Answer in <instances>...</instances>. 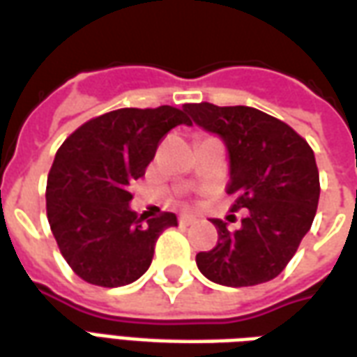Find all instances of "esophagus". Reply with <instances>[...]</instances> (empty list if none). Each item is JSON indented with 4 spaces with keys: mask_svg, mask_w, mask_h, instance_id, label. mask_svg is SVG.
Instances as JSON below:
<instances>
[{
    "mask_svg": "<svg viewBox=\"0 0 357 357\" xmlns=\"http://www.w3.org/2000/svg\"><path fill=\"white\" fill-rule=\"evenodd\" d=\"M196 221H198V219H196V217H194V215H190V213L178 215V223L184 225V227H188V225H194Z\"/></svg>",
    "mask_w": 357,
    "mask_h": 357,
    "instance_id": "esophagus-1",
    "label": "esophagus"
}]
</instances>
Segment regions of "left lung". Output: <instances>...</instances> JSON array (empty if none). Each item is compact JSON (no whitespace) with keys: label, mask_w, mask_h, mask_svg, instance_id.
Segmentation results:
<instances>
[{"label":"left lung","mask_w":357,"mask_h":357,"mask_svg":"<svg viewBox=\"0 0 357 357\" xmlns=\"http://www.w3.org/2000/svg\"><path fill=\"white\" fill-rule=\"evenodd\" d=\"M192 121L225 142L231 163L227 194L232 211L248 209L238 231L211 219L217 246L199 252L204 277L223 287H254L275 279L310 231L319 202V171L310 144L264 111L186 103Z\"/></svg>","instance_id":"8db88e82"}]
</instances>
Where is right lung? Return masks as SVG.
Masks as SVG:
<instances>
[{"instance_id":"obj_1","label":"right lung","mask_w":357,"mask_h":357,"mask_svg":"<svg viewBox=\"0 0 357 357\" xmlns=\"http://www.w3.org/2000/svg\"><path fill=\"white\" fill-rule=\"evenodd\" d=\"M178 125H192L184 109L125 107L78 126L57 150L45 186L47 221L65 261L82 280L105 288L138 280L159 234L178 225L174 213L142 223L128 192L161 138Z\"/></svg>"}]
</instances>
